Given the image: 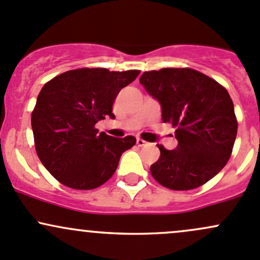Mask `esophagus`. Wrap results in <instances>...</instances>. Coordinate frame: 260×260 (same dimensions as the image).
Listing matches in <instances>:
<instances>
[{"label": "esophagus", "mask_w": 260, "mask_h": 260, "mask_svg": "<svg viewBox=\"0 0 260 260\" xmlns=\"http://www.w3.org/2000/svg\"><path fill=\"white\" fill-rule=\"evenodd\" d=\"M137 146L138 147H146V146H148V142L143 141V139H141V138H137Z\"/></svg>", "instance_id": "esophagus-1"}]
</instances>
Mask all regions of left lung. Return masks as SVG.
Wrapping results in <instances>:
<instances>
[{"label":"left lung","instance_id":"left-lung-1","mask_svg":"<svg viewBox=\"0 0 260 260\" xmlns=\"http://www.w3.org/2000/svg\"><path fill=\"white\" fill-rule=\"evenodd\" d=\"M139 82L159 102L163 122L177 127L178 146L173 151L158 146L153 178L169 189L189 190L217 176L231 158L238 129L228 91L192 68L149 71Z\"/></svg>","mask_w":260,"mask_h":260}]
</instances>
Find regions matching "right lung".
I'll list each match as a JSON object with an SVG mask.
<instances>
[{"instance_id": "obj_1", "label": "right lung", "mask_w": 260, "mask_h": 260, "mask_svg": "<svg viewBox=\"0 0 260 260\" xmlns=\"http://www.w3.org/2000/svg\"><path fill=\"white\" fill-rule=\"evenodd\" d=\"M139 71L107 68L67 71L45 84L31 117L35 147L45 168L73 189H94L113 176L122 153L136 144L133 136L98 133L95 123L113 118L112 106Z\"/></svg>"}]
</instances>
